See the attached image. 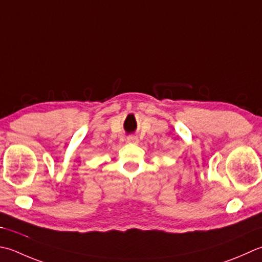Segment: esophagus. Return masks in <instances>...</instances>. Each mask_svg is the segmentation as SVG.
<instances>
[{"instance_id":"obj_1","label":"esophagus","mask_w":262,"mask_h":262,"mask_svg":"<svg viewBox=\"0 0 262 262\" xmlns=\"http://www.w3.org/2000/svg\"><path fill=\"white\" fill-rule=\"evenodd\" d=\"M127 141L129 142V143H137L138 142V138H137V136H134V135H130L129 137L127 138Z\"/></svg>"}]
</instances>
